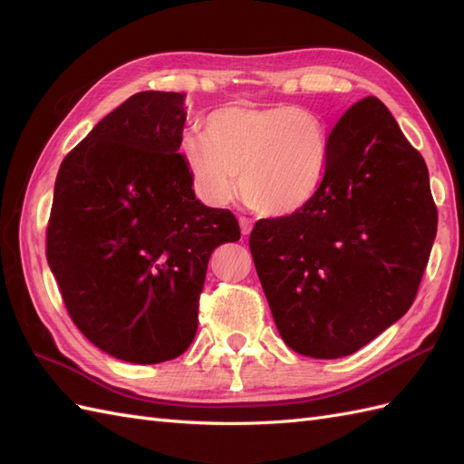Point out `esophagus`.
<instances>
[{
    "instance_id": "obj_1",
    "label": "esophagus",
    "mask_w": 464,
    "mask_h": 464,
    "mask_svg": "<svg viewBox=\"0 0 464 464\" xmlns=\"http://www.w3.org/2000/svg\"><path fill=\"white\" fill-rule=\"evenodd\" d=\"M240 228H242V234H244V236H249L251 228H254V224H251V220H249V218L240 217Z\"/></svg>"
}]
</instances>
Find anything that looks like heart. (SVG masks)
I'll use <instances>...</instances> for the list:
<instances>
[{"mask_svg": "<svg viewBox=\"0 0 464 464\" xmlns=\"http://www.w3.org/2000/svg\"><path fill=\"white\" fill-rule=\"evenodd\" d=\"M329 135L315 111L290 106L228 104L205 118L203 135L179 143L193 188L210 205L236 195L266 217L302 208L325 176Z\"/></svg>", "mask_w": 464, "mask_h": 464, "instance_id": "heart-1", "label": "heart"}]
</instances>
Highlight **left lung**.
Returning a JSON list of instances; mask_svg holds the SVG:
<instances>
[{"instance_id":"8db88e82","label":"left lung","mask_w":464,"mask_h":464,"mask_svg":"<svg viewBox=\"0 0 464 464\" xmlns=\"http://www.w3.org/2000/svg\"><path fill=\"white\" fill-rule=\"evenodd\" d=\"M435 232L422 154L379 98H362L329 135L314 198L249 236L283 341L323 360L366 346L409 312Z\"/></svg>"}]
</instances>
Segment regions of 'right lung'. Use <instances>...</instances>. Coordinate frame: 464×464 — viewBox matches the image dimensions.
Wrapping results in <instances>:
<instances>
[{
	"mask_svg": "<svg viewBox=\"0 0 464 464\" xmlns=\"http://www.w3.org/2000/svg\"><path fill=\"white\" fill-rule=\"evenodd\" d=\"M186 94L145 91L63 159L46 257L67 314L110 356L159 363L198 333L213 251L240 240L228 208L195 199L181 159Z\"/></svg>",
	"mask_w": 464,
	"mask_h": 464,
	"instance_id": "obj_1",
	"label": "right lung"
}]
</instances>
